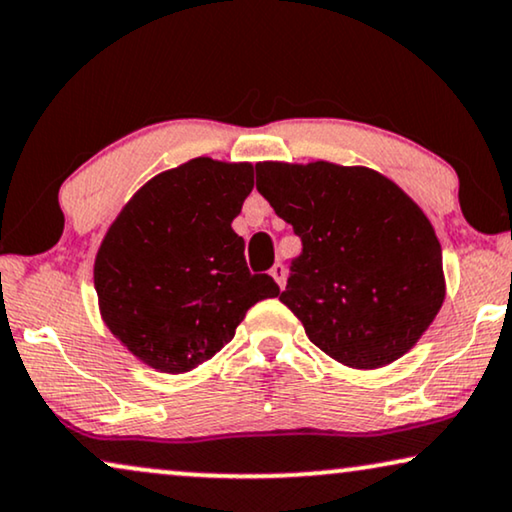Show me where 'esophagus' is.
Returning a JSON list of instances; mask_svg holds the SVG:
<instances>
[{
	"mask_svg": "<svg viewBox=\"0 0 512 512\" xmlns=\"http://www.w3.org/2000/svg\"><path fill=\"white\" fill-rule=\"evenodd\" d=\"M270 275L275 277V282H277L279 286H284V284H286V268H284L282 263H275V265H272V268H270Z\"/></svg>",
	"mask_w": 512,
	"mask_h": 512,
	"instance_id": "34e87169",
	"label": "esophagus"
}]
</instances>
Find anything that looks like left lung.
Listing matches in <instances>:
<instances>
[{"label":"left lung","instance_id":"8db88e82","mask_svg":"<svg viewBox=\"0 0 512 512\" xmlns=\"http://www.w3.org/2000/svg\"><path fill=\"white\" fill-rule=\"evenodd\" d=\"M256 188L303 251L279 300L321 352L352 368L401 359L445 298L443 251L422 209L382 174L258 163Z\"/></svg>","mask_w":512,"mask_h":512}]
</instances>
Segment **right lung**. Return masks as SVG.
I'll return each mask as SVG.
<instances>
[{
    "instance_id": "add662e5",
    "label": "right lung",
    "mask_w": 512,
    "mask_h": 512,
    "mask_svg": "<svg viewBox=\"0 0 512 512\" xmlns=\"http://www.w3.org/2000/svg\"><path fill=\"white\" fill-rule=\"evenodd\" d=\"M251 188L249 163L195 158L139 188L109 228L95 258L102 319L151 368L200 366L251 305L279 296L270 275H251L230 228Z\"/></svg>"
}]
</instances>
